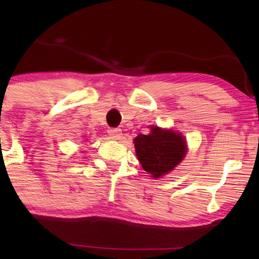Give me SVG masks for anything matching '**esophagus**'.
<instances>
[{
  "instance_id": "obj_1",
  "label": "esophagus",
  "mask_w": 259,
  "mask_h": 259,
  "mask_svg": "<svg viewBox=\"0 0 259 259\" xmlns=\"http://www.w3.org/2000/svg\"><path fill=\"white\" fill-rule=\"evenodd\" d=\"M107 133H108V136L112 138V139H115V140L121 139V137H122V132L120 128H109Z\"/></svg>"
}]
</instances>
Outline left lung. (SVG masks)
Returning <instances> with one entry per match:
<instances>
[{"mask_svg":"<svg viewBox=\"0 0 259 259\" xmlns=\"http://www.w3.org/2000/svg\"><path fill=\"white\" fill-rule=\"evenodd\" d=\"M137 157L145 171L154 178L172 171L186 154V143L182 134L152 127L150 134H139L134 139Z\"/></svg>","mask_w":259,"mask_h":259,"instance_id":"8db88e82","label":"left lung"}]
</instances>
